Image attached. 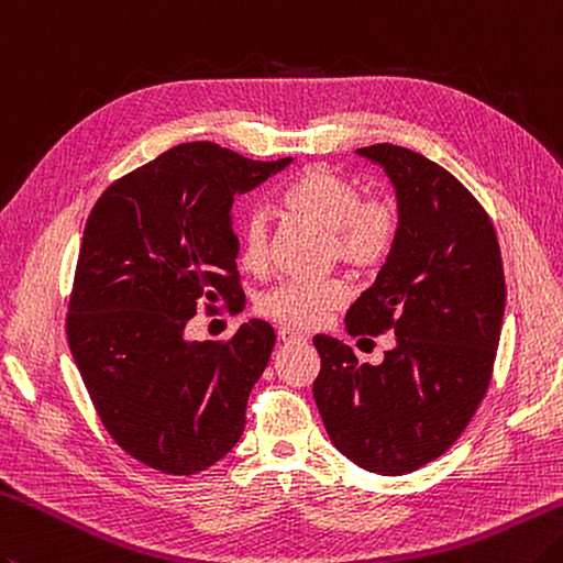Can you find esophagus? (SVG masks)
<instances>
[{"mask_svg":"<svg viewBox=\"0 0 563 563\" xmlns=\"http://www.w3.org/2000/svg\"><path fill=\"white\" fill-rule=\"evenodd\" d=\"M278 339L283 344H302V341H307V334H302L300 329H292V327H278Z\"/></svg>","mask_w":563,"mask_h":563,"instance_id":"esophagus-1","label":"esophagus"}]
</instances>
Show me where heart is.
I'll list each match as a JSON object with an SVG mask.
<instances>
[{
  "label": "heart",
  "mask_w": 563,
  "mask_h": 563,
  "mask_svg": "<svg viewBox=\"0 0 563 563\" xmlns=\"http://www.w3.org/2000/svg\"><path fill=\"white\" fill-rule=\"evenodd\" d=\"M290 214L329 231L336 258L354 268H376L388 258L400 231L398 209L383 197H361L356 183L336 170H302L280 195ZM239 263L249 273L268 266V227L261 214L249 217L241 227ZM341 280H285L263 295L261 312L283 324L314 327L346 300Z\"/></svg>",
  "instance_id": "obj_1"
}]
</instances>
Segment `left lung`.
Listing matches in <instances>:
<instances>
[{
	"mask_svg": "<svg viewBox=\"0 0 563 563\" xmlns=\"http://www.w3.org/2000/svg\"><path fill=\"white\" fill-rule=\"evenodd\" d=\"M395 187L400 231L376 283L349 307V334L393 332L378 366L314 336L312 385L332 444L356 466L402 476L444 454L488 390L505 314L498 236L442 165L410 148H356Z\"/></svg>",
	"mask_w": 563,
	"mask_h": 563,
	"instance_id": "obj_1",
	"label": "left lung"
}]
</instances>
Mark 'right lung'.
<instances>
[{
  "instance_id": "right-lung-1",
  "label": "right lung",
  "mask_w": 563,
  "mask_h": 563,
  "mask_svg": "<svg viewBox=\"0 0 563 563\" xmlns=\"http://www.w3.org/2000/svg\"><path fill=\"white\" fill-rule=\"evenodd\" d=\"M292 158L249 161L180 143L112 183L85 224L68 344L99 420L141 464L190 476L224 459L246 424L275 332L249 319L227 344L190 341L197 300L241 307L236 195Z\"/></svg>"
}]
</instances>
